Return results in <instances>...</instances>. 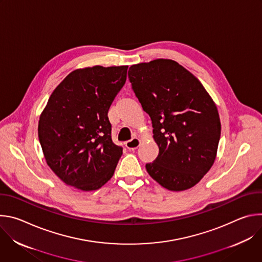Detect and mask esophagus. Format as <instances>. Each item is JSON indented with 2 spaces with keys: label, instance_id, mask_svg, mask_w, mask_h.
Masks as SVG:
<instances>
[{
  "label": "esophagus",
  "instance_id": "esophagus-1",
  "mask_svg": "<svg viewBox=\"0 0 262 262\" xmlns=\"http://www.w3.org/2000/svg\"><path fill=\"white\" fill-rule=\"evenodd\" d=\"M141 144V140L139 138H133L128 141L125 142V146L127 149H129V150H135V149H137Z\"/></svg>",
  "mask_w": 262,
  "mask_h": 262
}]
</instances>
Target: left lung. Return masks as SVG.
I'll use <instances>...</instances> for the list:
<instances>
[{
	"label": "left lung",
	"instance_id": "1",
	"mask_svg": "<svg viewBox=\"0 0 262 262\" xmlns=\"http://www.w3.org/2000/svg\"><path fill=\"white\" fill-rule=\"evenodd\" d=\"M132 88L150 116L159 156L146 164L156 181L170 191L188 190L208 172L217 150V108L193 74L169 59L129 67Z\"/></svg>",
	"mask_w": 262,
	"mask_h": 262
}]
</instances>
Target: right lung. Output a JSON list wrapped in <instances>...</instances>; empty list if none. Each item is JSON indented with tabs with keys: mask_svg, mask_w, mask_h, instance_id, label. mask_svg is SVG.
Instances as JSON below:
<instances>
[{
	"mask_svg": "<svg viewBox=\"0 0 262 262\" xmlns=\"http://www.w3.org/2000/svg\"><path fill=\"white\" fill-rule=\"evenodd\" d=\"M128 66L77 69L58 85L38 123L46 161L66 184L97 190L113 176L122 147L112 140L108 108Z\"/></svg>",
	"mask_w": 262,
	"mask_h": 262,
	"instance_id": "1",
	"label": "right lung"
}]
</instances>
